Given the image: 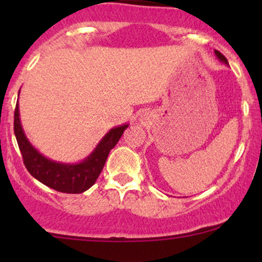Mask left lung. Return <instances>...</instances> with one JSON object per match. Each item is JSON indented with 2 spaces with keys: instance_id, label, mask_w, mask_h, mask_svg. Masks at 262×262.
Listing matches in <instances>:
<instances>
[{
  "instance_id": "left-lung-1",
  "label": "left lung",
  "mask_w": 262,
  "mask_h": 262,
  "mask_svg": "<svg viewBox=\"0 0 262 262\" xmlns=\"http://www.w3.org/2000/svg\"><path fill=\"white\" fill-rule=\"evenodd\" d=\"M214 53H215V55H217V58H218L219 60H221V61H223L224 64H228V60H227V58H225V56L223 55V54H222V53H219L218 50H215Z\"/></svg>"
}]
</instances>
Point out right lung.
<instances>
[{"instance_id": "add662e5", "label": "right lung", "mask_w": 262, "mask_h": 262, "mask_svg": "<svg viewBox=\"0 0 262 262\" xmlns=\"http://www.w3.org/2000/svg\"><path fill=\"white\" fill-rule=\"evenodd\" d=\"M128 127L124 124L111 129L91 154L79 164H61L45 158L29 143L20 124L18 102L14 110V135L27 170L38 181L62 193H82L91 187L100 176L110 151Z\"/></svg>"}]
</instances>
